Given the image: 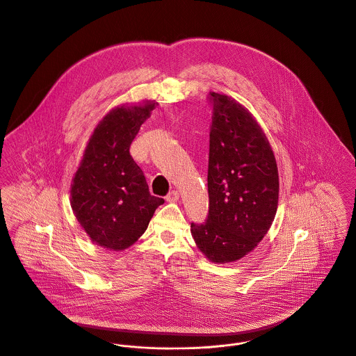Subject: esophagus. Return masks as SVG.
Wrapping results in <instances>:
<instances>
[{"mask_svg": "<svg viewBox=\"0 0 356 356\" xmlns=\"http://www.w3.org/2000/svg\"><path fill=\"white\" fill-rule=\"evenodd\" d=\"M165 200H167L168 203H175V202H178V200H179V193H178V191H171V192L165 196Z\"/></svg>", "mask_w": 356, "mask_h": 356, "instance_id": "obj_1", "label": "esophagus"}]
</instances>
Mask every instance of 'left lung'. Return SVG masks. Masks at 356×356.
<instances>
[{"instance_id": "8db88e82", "label": "left lung", "mask_w": 356, "mask_h": 356, "mask_svg": "<svg viewBox=\"0 0 356 356\" xmlns=\"http://www.w3.org/2000/svg\"><path fill=\"white\" fill-rule=\"evenodd\" d=\"M207 220L192 223L208 260L229 263L251 252L268 232L278 207V168L266 134L234 99L209 93Z\"/></svg>"}]
</instances>
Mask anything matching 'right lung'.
I'll return each mask as SVG.
<instances>
[{"mask_svg": "<svg viewBox=\"0 0 356 356\" xmlns=\"http://www.w3.org/2000/svg\"><path fill=\"white\" fill-rule=\"evenodd\" d=\"M156 102L122 105L95 129L71 184V207L93 243L112 251L133 245L147 230L163 199L149 193L143 170L130 154Z\"/></svg>", "mask_w": 356, "mask_h": 356, "instance_id": "obj_1", "label": "right lung"}]
</instances>
